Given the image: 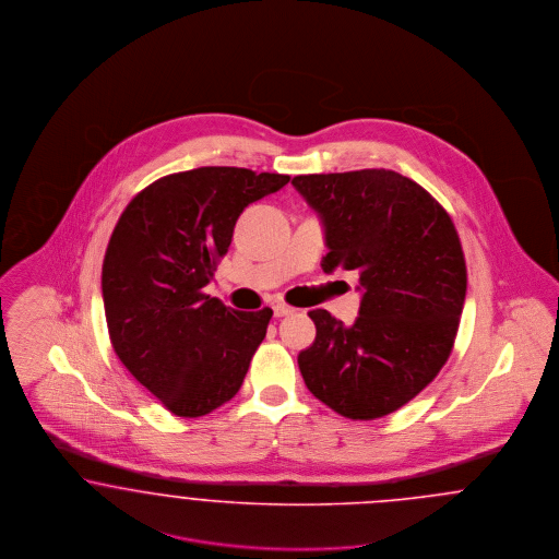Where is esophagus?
I'll list each match as a JSON object with an SVG mask.
<instances>
[{
	"instance_id": "obj_1",
	"label": "esophagus",
	"mask_w": 559,
	"mask_h": 559,
	"mask_svg": "<svg viewBox=\"0 0 559 559\" xmlns=\"http://www.w3.org/2000/svg\"><path fill=\"white\" fill-rule=\"evenodd\" d=\"M272 310H274V317H289V314H293L295 312V308H292V306H287L285 301H276L274 306H272Z\"/></svg>"
}]
</instances>
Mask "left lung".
Here are the masks:
<instances>
[{"instance_id":"8db88e82","label":"left lung","mask_w":559,"mask_h":559,"mask_svg":"<svg viewBox=\"0 0 559 559\" xmlns=\"http://www.w3.org/2000/svg\"><path fill=\"white\" fill-rule=\"evenodd\" d=\"M319 213L322 270H356L362 299L352 326L312 310L314 344L297 365L308 390L347 419L371 421L415 399L451 356L467 267L451 215L392 169L295 176Z\"/></svg>"}]
</instances>
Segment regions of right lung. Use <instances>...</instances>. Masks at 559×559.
<instances>
[{"label":"right lung","instance_id":"right-lung-1","mask_svg":"<svg viewBox=\"0 0 559 559\" xmlns=\"http://www.w3.org/2000/svg\"><path fill=\"white\" fill-rule=\"evenodd\" d=\"M283 174L199 167L159 178L121 213L103 264L115 354L178 417L235 399L272 310L237 312L203 293L240 213L285 187Z\"/></svg>","mask_w":559,"mask_h":559}]
</instances>
